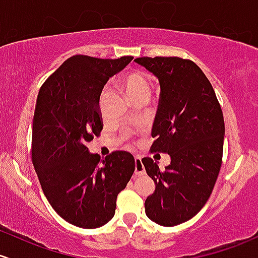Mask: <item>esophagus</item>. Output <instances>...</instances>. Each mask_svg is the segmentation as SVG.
I'll return each mask as SVG.
<instances>
[{"instance_id":"obj_1","label":"esophagus","mask_w":258,"mask_h":258,"mask_svg":"<svg viewBox=\"0 0 258 258\" xmlns=\"http://www.w3.org/2000/svg\"><path fill=\"white\" fill-rule=\"evenodd\" d=\"M135 174L141 176V175L146 174V169H144V165L142 164V159L140 157L135 158Z\"/></svg>"}]
</instances>
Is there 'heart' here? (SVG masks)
Instances as JSON below:
<instances>
[{
  "label": "heart",
  "instance_id": "obj_1",
  "mask_svg": "<svg viewBox=\"0 0 258 258\" xmlns=\"http://www.w3.org/2000/svg\"><path fill=\"white\" fill-rule=\"evenodd\" d=\"M121 86L128 95L132 101H137L140 99H148L149 93H151V83L147 75L142 71L134 70L127 72L121 78ZM107 95V89L104 88L99 94V107H103L104 101H105Z\"/></svg>",
  "mask_w": 258,
  "mask_h": 258
}]
</instances>
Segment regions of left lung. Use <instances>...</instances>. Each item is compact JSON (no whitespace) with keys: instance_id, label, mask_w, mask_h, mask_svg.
Segmentation results:
<instances>
[{"instance_id":"1","label":"left lung","mask_w":258,"mask_h":258,"mask_svg":"<svg viewBox=\"0 0 258 258\" xmlns=\"http://www.w3.org/2000/svg\"><path fill=\"white\" fill-rule=\"evenodd\" d=\"M160 84L151 152L168 153L160 170L143 158L155 191L144 202L149 219L175 226L194 218L211 196L223 159L224 117L211 82L194 61L181 57H138Z\"/></svg>"}]
</instances>
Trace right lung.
<instances>
[{"label": "right lung", "instance_id": "obj_1", "mask_svg": "<svg viewBox=\"0 0 258 258\" xmlns=\"http://www.w3.org/2000/svg\"><path fill=\"white\" fill-rule=\"evenodd\" d=\"M132 58L72 56L44 82L36 98L34 169L51 207L79 228H100L112 219L117 195L135 171L131 153L115 151L100 159L87 148L103 130L99 94Z\"/></svg>", "mask_w": 258, "mask_h": 258}]
</instances>
